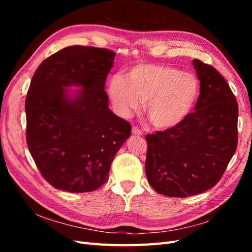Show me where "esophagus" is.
Here are the masks:
<instances>
[{"mask_svg": "<svg viewBox=\"0 0 252 252\" xmlns=\"http://www.w3.org/2000/svg\"><path fill=\"white\" fill-rule=\"evenodd\" d=\"M131 132H132V134H134V135H143V131L141 130L140 128H138V127H132V130H131Z\"/></svg>", "mask_w": 252, "mask_h": 252, "instance_id": "obj_1", "label": "esophagus"}]
</instances>
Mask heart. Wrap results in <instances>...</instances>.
Segmentation results:
<instances>
[{"label": "heart", "mask_w": 252, "mask_h": 252, "mask_svg": "<svg viewBox=\"0 0 252 252\" xmlns=\"http://www.w3.org/2000/svg\"><path fill=\"white\" fill-rule=\"evenodd\" d=\"M108 94L117 110L127 116L146 102L152 126L169 129L191 111L199 95V82L192 73L168 65L138 64L126 77L117 74L108 84Z\"/></svg>", "instance_id": "b5f03b06"}]
</instances>
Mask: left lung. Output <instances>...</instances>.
<instances>
[{
  "label": "left lung",
  "instance_id": "1",
  "mask_svg": "<svg viewBox=\"0 0 252 252\" xmlns=\"http://www.w3.org/2000/svg\"><path fill=\"white\" fill-rule=\"evenodd\" d=\"M193 66L200 80L194 111L179 125L146 135L147 180L167 196L187 197L215 187L238 146L235 95L215 67L200 60Z\"/></svg>",
  "mask_w": 252,
  "mask_h": 252
}]
</instances>
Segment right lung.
Segmentation results:
<instances>
[{
	"mask_svg": "<svg viewBox=\"0 0 252 252\" xmlns=\"http://www.w3.org/2000/svg\"><path fill=\"white\" fill-rule=\"evenodd\" d=\"M116 53L69 46L44 60L25 101L26 141L51 186L88 192L108 180L112 159L130 136L131 125L108 108L105 83ZM83 89L70 98L67 87Z\"/></svg>",
	"mask_w": 252,
	"mask_h": 252,
	"instance_id": "add662e5",
	"label": "right lung"
}]
</instances>
